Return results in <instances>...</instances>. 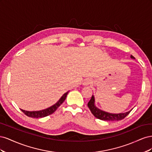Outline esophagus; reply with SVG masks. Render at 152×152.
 Returning a JSON list of instances; mask_svg holds the SVG:
<instances>
[{
  "mask_svg": "<svg viewBox=\"0 0 152 152\" xmlns=\"http://www.w3.org/2000/svg\"><path fill=\"white\" fill-rule=\"evenodd\" d=\"M92 81L93 80H92L91 78H87V79H86L83 82V86H87L90 85L91 84H92V82H93Z\"/></svg>",
  "mask_w": 152,
  "mask_h": 152,
  "instance_id": "obj_1",
  "label": "esophagus"
}]
</instances>
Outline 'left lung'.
<instances>
[{
	"label": "left lung",
	"instance_id": "1",
	"mask_svg": "<svg viewBox=\"0 0 152 152\" xmlns=\"http://www.w3.org/2000/svg\"><path fill=\"white\" fill-rule=\"evenodd\" d=\"M131 58L133 59H135V58L132 56V55L131 56ZM87 106H88L91 113L94 115V116L95 117L100 119V120L106 121H118L122 120V119L125 118L132 110L131 109L129 111H128L127 112L119 113H112L103 111V110L98 108L95 105V99L94 96L93 95L92 96L89 103H87Z\"/></svg>",
	"mask_w": 152,
	"mask_h": 152
}]
</instances>
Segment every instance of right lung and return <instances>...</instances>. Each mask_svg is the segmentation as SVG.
<instances>
[{"label":"right lung","mask_w":152,"mask_h":152,"mask_svg":"<svg viewBox=\"0 0 152 152\" xmlns=\"http://www.w3.org/2000/svg\"><path fill=\"white\" fill-rule=\"evenodd\" d=\"M68 92L69 91L66 92V93L64 94L61 96V98L59 99L56 103L48 108H45V109H44L42 110H39V111H32V112L26 111V110H22V109H21V110L26 115H27L29 117L42 118V117L48 116V115H49L53 113L55 111H56L59 106H60L64 102V101L65 100V99L66 98V96L68 93Z\"/></svg>","instance_id":"right-lung-1"}]
</instances>
